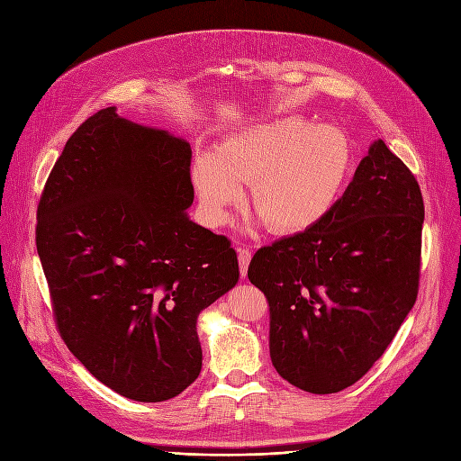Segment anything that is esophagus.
<instances>
[{
  "mask_svg": "<svg viewBox=\"0 0 461 461\" xmlns=\"http://www.w3.org/2000/svg\"><path fill=\"white\" fill-rule=\"evenodd\" d=\"M250 259H252V252L249 249H245V247H240L239 249V267H240V275H243V276H247Z\"/></svg>",
  "mask_w": 461,
  "mask_h": 461,
  "instance_id": "obj_1",
  "label": "esophagus"
}]
</instances>
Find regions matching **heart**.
Wrapping results in <instances>:
<instances>
[{"label": "heart", "instance_id": "heart-1", "mask_svg": "<svg viewBox=\"0 0 461 461\" xmlns=\"http://www.w3.org/2000/svg\"><path fill=\"white\" fill-rule=\"evenodd\" d=\"M349 138L304 117L259 123L194 160L192 181L205 214L224 222L250 183V207L275 235L318 228L340 202L351 176Z\"/></svg>", "mask_w": 461, "mask_h": 461}]
</instances>
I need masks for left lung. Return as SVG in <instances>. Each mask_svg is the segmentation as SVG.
Masks as SVG:
<instances>
[{
  "instance_id": "obj_1",
  "label": "left lung",
  "mask_w": 461,
  "mask_h": 461,
  "mask_svg": "<svg viewBox=\"0 0 461 461\" xmlns=\"http://www.w3.org/2000/svg\"><path fill=\"white\" fill-rule=\"evenodd\" d=\"M424 202L411 169L375 140L325 221L259 249L249 280L269 301L276 372L340 393L384 353L419 294Z\"/></svg>"
}]
</instances>
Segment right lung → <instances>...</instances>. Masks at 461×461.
<instances>
[{
    "label": "right lung",
    "mask_w": 461,
    "mask_h": 461,
    "mask_svg": "<svg viewBox=\"0 0 461 461\" xmlns=\"http://www.w3.org/2000/svg\"><path fill=\"white\" fill-rule=\"evenodd\" d=\"M190 143L96 112L37 207V252L63 342L117 394L164 402L202 372L196 323L237 284L230 239L192 222Z\"/></svg>",
    "instance_id": "1"
}]
</instances>
